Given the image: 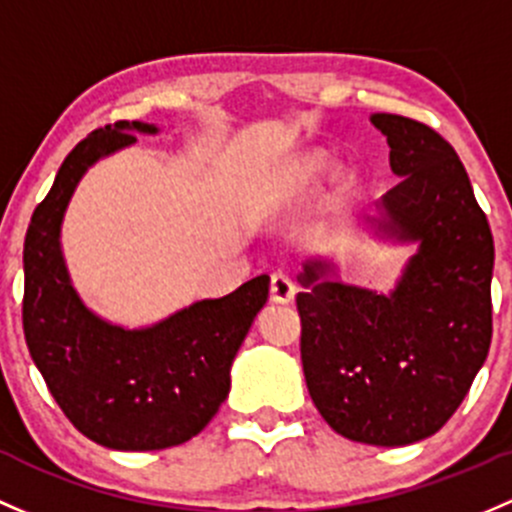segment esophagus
I'll return each instance as SVG.
<instances>
[{
	"label": "esophagus",
	"instance_id": "1",
	"mask_svg": "<svg viewBox=\"0 0 512 512\" xmlns=\"http://www.w3.org/2000/svg\"><path fill=\"white\" fill-rule=\"evenodd\" d=\"M295 295V286L286 273H273L271 276V298L276 303H291Z\"/></svg>",
	"mask_w": 512,
	"mask_h": 512
}]
</instances>
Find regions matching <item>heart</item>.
Wrapping results in <instances>:
<instances>
[{"mask_svg": "<svg viewBox=\"0 0 512 512\" xmlns=\"http://www.w3.org/2000/svg\"><path fill=\"white\" fill-rule=\"evenodd\" d=\"M278 204H281V202H276V209H278Z\"/></svg>", "mask_w": 512, "mask_h": 512, "instance_id": "b5f03b06", "label": "heart"}]
</instances>
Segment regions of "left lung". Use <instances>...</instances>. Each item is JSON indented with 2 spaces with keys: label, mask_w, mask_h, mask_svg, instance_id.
Segmentation results:
<instances>
[{
  "label": "left lung",
  "mask_w": 512,
  "mask_h": 512,
  "mask_svg": "<svg viewBox=\"0 0 512 512\" xmlns=\"http://www.w3.org/2000/svg\"><path fill=\"white\" fill-rule=\"evenodd\" d=\"M399 182L379 234L419 241L389 295L308 261L298 293L300 360L323 419L345 439L407 446L451 419L493 337V234L456 150L419 120L374 113Z\"/></svg>",
  "instance_id": "8db88e82"
}]
</instances>
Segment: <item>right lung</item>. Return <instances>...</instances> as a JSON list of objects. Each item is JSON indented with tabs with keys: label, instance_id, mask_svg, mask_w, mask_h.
<instances>
[{
	"label": "right lung",
	"instance_id": "right-lung-1",
	"mask_svg": "<svg viewBox=\"0 0 512 512\" xmlns=\"http://www.w3.org/2000/svg\"><path fill=\"white\" fill-rule=\"evenodd\" d=\"M155 125L120 120L93 130L63 160L24 239L26 347L73 426L100 446L157 451L197 436L231 387V362L268 298V276L199 300L142 330H125L81 303L61 254V221L83 172Z\"/></svg>",
	"mask_w": 512,
	"mask_h": 512
}]
</instances>
